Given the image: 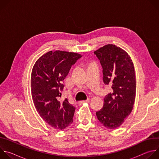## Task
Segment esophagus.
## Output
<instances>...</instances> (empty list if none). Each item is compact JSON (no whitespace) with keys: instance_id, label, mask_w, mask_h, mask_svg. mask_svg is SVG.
Returning <instances> with one entry per match:
<instances>
[{"instance_id":"34e87169","label":"esophagus","mask_w":159,"mask_h":159,"mask_svg":"<svg viewBox=\"0 0 159 159\" xmlns=\"http://www.w3.org/2000/svg\"><path fill=\"white\" fill-rule=\"evenodd\" d=\"M90 102V100L88 99H87L86 101H79L77 103H78V104H83V103H87V102Z\"/></svg>"}]
</instances>
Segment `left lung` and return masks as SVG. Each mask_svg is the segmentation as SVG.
<instances>
[{
	"label": "left lung",
	"instance_id": "left-lung-1",
	"mask_svg": "<svg viewBox=\"0 0 159 159\" xmlns=\"http://www.w3.org/2000/svg\"><path fill=\"white\" fill-rule=\"evenodd\" d=\"M102 67L103 81L112 92L104 99L96 112L99 122L108 129L120 127L130 115L136 96L134 65L129 55L115 44H108L94 52Z\"/></svg>",
	"mask_w": 159,
	"mask_h": 159
}]
</instances>
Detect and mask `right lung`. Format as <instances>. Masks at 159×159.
Listing matches in <instances>:
<instances>
[{
	"mask_svg": "<svg viewBox=\"0 0 159 159\" xmlns=\"http://www.w3.org/2000/svg\"><path fill=\"white\" fill-rule=\"evenodd\" d=\"M81 57L74 52L50 51L33 66L31 86L34 104L43 120L57 129H63L73 122L75 107L67 99H59L64 79Z\"/></svg>",
	"mask_w": 159,
	"mask_h": 159,
	"instance_id": "right-lung-1",
	"label": "right lung"
}]
</instances>
